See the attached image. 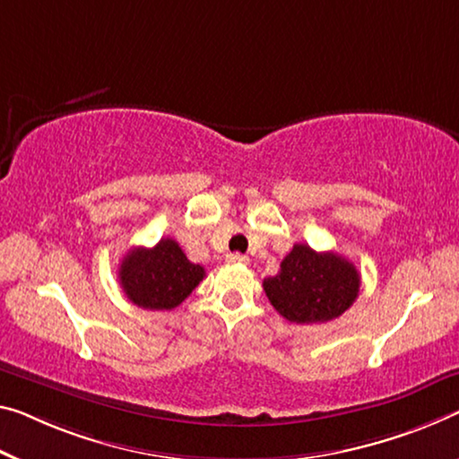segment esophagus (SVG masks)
<instances>
[{
    "instance_id": "34e87169",
    "label": "esophagus",
    "mask_w": 459,
    "mask_h": 459,
    "mask_svg": "<svg viewBox=\"0 0 459 459\" xmlns=\"http://www.w3.org/2000/svg\"><path fill=\"white\" fill-rule=\"evenodd\" d=\"M228 263H239V264H248L250 258L246 256V254H239V252H230L228 254Z\"/></svg>"
}]
</instances>
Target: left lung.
Masks as SVG:
<instances>
[{
  "mask_svg": "<svg viewBox=\"0 0 459 459\" xmlns=\"http://www.w3.org/2000/svg\"><path fill=\"white\" fill-rule=\"evenodd\" d=\"M264 293L285 320L328 322L342 316L357 299L361 277L355 264L336 252H316L295 244L274 277L264 279Z\"/></svg>",
  "mask_w": 459,
  "mask_h": 459,
  "instance_id": "8db88e82",
  "label": "left lung"
}]
</instances>
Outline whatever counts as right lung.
<instances>
[{
  "label": "right lung",
  "mask_w": 459,
  "mask_h": 459,
  "mask_svg": "<svg viewBox=\"0 0 459 459\" xmlns=\"http://www.w3.org/2000/svg\"><path fill=\"white\" fill-rule=\"evenodd\" d=\"M203 277L205 269L190 263L172 238H161L153 248H131L118 266L125 295L143 309L180 306Z\"/></svg>",
  "instance_id": "right-lung-1"
}]
</instances>
